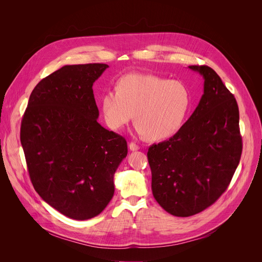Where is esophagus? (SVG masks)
Listing matches in <instances>:
<instances>
[{
	"label": "esophagus",
	"mask_w": 262,
	"mask_h": 262,
	"mask_svg": "<svg viewBox=\"0 0 262 262\" xmlns=\"http://www.w3.org/2000/svg\"><path fill=\"white\" fill-rule=\"evenodd\" d=\"M128 148H129L130 151H136V150H138V149H139L140 147H139L137 144H135V143L132 142V143L128 144Z\"/></svg>",
	"instance_id": "34e87169"
}]
</instances>
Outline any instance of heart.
Returning <instances> with one entry per match:
<instances>
[{"instance_id":"heart-1","label":"heart","mask_w":262,"mask_h":262,"mask_svg":"<svg viewBox=\"0 0 262 262\" xmlns=\"http://www.w3.org/2000/svg\"><path fill=\"white\" fill-rule=\"evenodd\" d=\"M100 99L106 125L118 130L134 116L136 132L148 140L174 136L188 117L192 103L189 87L180 81L144 73H127Z\"/></svg>"}]
</instances>
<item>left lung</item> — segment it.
<instances>
[{"label": "left lung", "mask_w": 262, "mask_h": 262, "mask_svg": "<svg viewBox=\"0 0 262 262\" xmlns=\"http://www.w3.org/2000/svg\"><path fill=\"white\" fill-rule=\"evenodd\" d=\"M189 68L203 77V95L180 129L147 152L154 197L176 216H190L213 204L228 188L243 150L233 94L212 68Z\"/></svg>", "instance_id": "obj_1"}]
</instances>
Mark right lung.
Here are the masks:
<instances>
[{
    "label": "right lung",
    "instance_id": "obj_1",
    "mask_svg": "<svg viewBox=\"0 0 262 262\" xmlns=\"http://www.w3.org/2000/svg\"><path fill=\"white\" fill-rule=\"evenodd\" d=\"M106 64L65 65L32 91L20 143L35 191L73 220L98 215L114 195L126 140L102 127L93 83Z\"/></svg>",
    "mask_w": 262,
    "mask_h": 262
}]
</instances>
